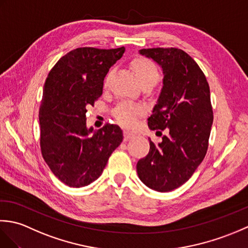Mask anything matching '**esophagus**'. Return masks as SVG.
I'll return each mask as SVG.
<instances>
[{
  "instance_id": "esophagus-1",
  "label": "esophagus",
  "mask_w": 248,
  "mask_h": 248,
  "mask_svg": "<svg viewBox=\"0 0 248 248\" xmlns=\"http://www.w3.org/2000/svg\"><path fill=\"white\" fill-rule=\"evenodd\" d=\"M134 136L135 135L132 132H129V131H124V141H127V140H129L131 139H133Z\"/></svg>"
}]
</instances>
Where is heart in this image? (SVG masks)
I'll list each match as a JSON object with an SVG mask.
<instances>
[{
    "label": "heart",
    "mask_w": 248,
    "mask_h": 248,
    "mask_svg": "<svg viewBox=\"0 0 248 248\" xmlns=\"http://www.w3.org/2000/svg\"><path fill=\"white\" fill-rule=\"evenodd\" d=\"M131 69L138 78L141 86L152 87L160 78V72L154 62L146 57H136L131 62ZM145 113L144 108L139 104L121 103L114 109L115 119L124 127H132L135 120Z\"/></svg>",
    "instance_id": "1"
}]
</instances>
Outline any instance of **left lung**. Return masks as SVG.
I'll return each instance as SVG.
<instances>
[{
	"mask_svg": "<svg viewBox=\"0 0 248 248\" xmlns=\"http://www.w3.org/2000/svg\"><path fill=\"white\" fill-rule=\"evenodd\" d=\"M162 67L163 88L148 125L167 135L136 164L138 175L147 186L170 192L192 177L204 159L213 123L210 87L197 62L181 49L140 50Z\"/></svg>",
	"mask_w": 248,
	"mask_h": 248,
	"instance_id": "obj_1",
	"label": "left lung"
}]
</instances>
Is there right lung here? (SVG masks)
<instances>
[{"label": "right lung", "instance_id": "obj_1", "mask_svg": "<svg viewBox=\"0 0 248 248\" xmlns=\"http://www.w3.org/2000/svg\"><path fill=\"white\" fill-rule=\"evenodd\" d=\"M124 48H78L56 62L46 78L39 108L40 148L51 171L71 187H82L101 176L112 152L123 141L117 124L93 132L86 112L102 94L108 69Z\"/></svg>", "mask_w": 248, "mask_h": 248}]
</instances>
